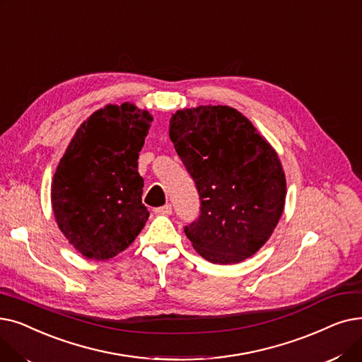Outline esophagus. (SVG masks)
Segmentation results:
<instances>
[{"instance_id":"34e87169","label":"esophagus","mask_w":362,"mask_h":362,"mask_svg":"<svg viewBox=\"0 0 362 362\" xmlns=\"http://www.w3.org/2000/svg\"><path fill=\"white\" fill-rule=\"evenodd\" d=\"M154 214H158V215H170L172 214V206L169 203H166L165 206H160V208L154 209Z\"/></svg>"}]
</instances>
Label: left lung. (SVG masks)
<instances>
[{
    "mask_svg": "<svg viewBox=\"0 0 362 362\" xmlns=\"http://www.w3.org/2000/svg\"><path fill=\"white\" fill-rule=\"evenodd\" d=\"M169 136L200 196V216L184 227L206 261L238 264L259 250L281 218L286 175L272 146L228 106L181 109Z\"/></svg>",
    "mask_w": 362,
    "mask_h": 362,
    "instance_id": "1",
    "label": "left lung"
}]
</instances>
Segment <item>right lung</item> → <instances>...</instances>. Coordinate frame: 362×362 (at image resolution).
<instances>
[{
  "mask_svg": "<svg viewBox=\"0 0 362 362\" xmlns=\"http://www.w3.org/2000/svg\"><path fill=\"white\" fill-rule=\"evenodd\" d=\"M151 120L132 103L107 105L76 129L59 162L51 184L54 218L88 259L124 252L146 226L139 156Z\"/></svg>",
  "mask_w": 362,
  "mask_h": 362,
  "instance_id": "right-lung-1",
  "label": "right lung"
}]
</instances>
